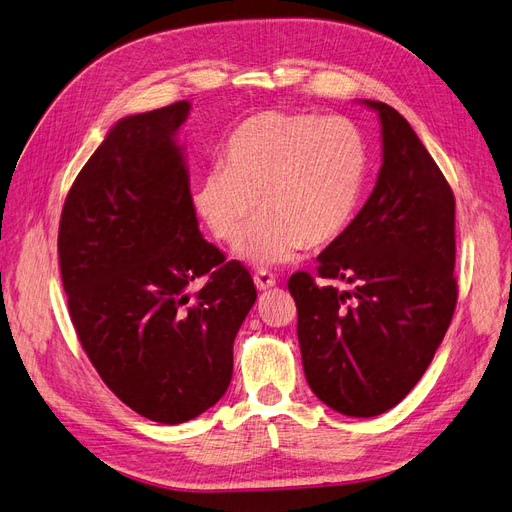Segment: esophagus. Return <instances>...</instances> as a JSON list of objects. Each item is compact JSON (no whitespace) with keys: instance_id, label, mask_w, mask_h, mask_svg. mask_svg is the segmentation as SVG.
Segmentation results:
<instances>
[{"instance_id":"esophagus-1","label":"esophagus","mask_w":512,"mask_h":512,"mask_svg":"<svg viewBox=\"0 0 512 512\" xmlns=\"http://www.w3.org/2000/svg\"><path fill=\"white\" fill-rule=\"evenodd\" d=\"M254 284L258 290H269L275 286V275L269 271H260L254 275Z\"/></svg>"}]
</instances>
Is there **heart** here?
<instances>
[{
  "label": "heart",
  "mask_w": 512,
  "mask_h": 512,
  "mask_svg": "<svg viewBox=\"0 0 512 512\" xmlns=\"http://www.w3.org/2000/svg\"><path fill=\"white\" fill-rule=\"evenodd\" d=\"M366 146L343 116L262 112L233 131L224 163L192 188L209 233L235 245L262 211L239 256L254 267L288 262L343 235L362 197Z\"/></svg>",
  "instance_id": "heart-1"
}]
</instances>
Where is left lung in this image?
Listing matches in <instances>:
<instances>
[{
    "label": "left lung",
    "mask_w": 512,
    "mask_h": 512,
    "mask_svg": "<svg viewBox=\"0 0 512 512\" xmlns=\"http://www.w3.org/2000/svg\"><path fill=\"white\" fill-rule=\"evenodd\" d=\"M364 103L381 120L377 184L317 256L326 284L305 271L288 281L307 383L349 417L381 415L413 390L457 303L453 190L402 114Z\"/></svg>",
    "instance_id": "1"
}]
</instances>
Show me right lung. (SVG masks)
I'll return each mask as SVG.
<instances>
[{"mask_svg":"<svg viewBox=\"0 0 512 512\" xmlns=\"http://www.w3.org/2000/svg\"><path fill=\"white\" fill-rule=\"evenodd\" d=\"M190 103L122 118L61 211L67 307L99 377L135 413L184 424L224 396L233 343L256 301L237 260L199 233L184 148ZM199 276L206 286H187Z\"/></svg>","mask_w":512,"mask_h":512,"instance_id":"obj_1","label":"right lung"}]
</instances>
